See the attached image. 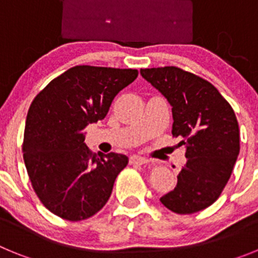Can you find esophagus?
Returning <instances> with one entry per match:
<instances>
[{
  "instance_id": "1",
  "label": "esophagus",
  "mask_w": 258,
  "mask_h": 258,
  "mask_svg": "<svg viewBox=\"0 0 258 258\" xmlns=\"http://www.w3.org/2000/svg\"><path fill=\"white\" fill-rule=\"evenodd\" d=\"M149 161V159H146V157L143 156H138V155H133V156H131V159H129V163L133 164V165H143V164H147Z\"/></svg>"
}]
</instances>
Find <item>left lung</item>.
Returning <instances> with one entry per match:
<instances>
[{
  "instance_id": "left-lung-1",
  "label": "left lung",
  "mask_w": 258,
  "mask_h": 258,
  "mask_svg": "<svg viewBox=\"0 0 258 258\" xmlns=\"http://www.w3.org/2000/svg\"><path fill=\"white\" fill-rule=\"evenodd\" d=\"M172 106L173 137L186 145V164L174 190L160 198L168 209L191 214L220 198L239 155L235 112L211 83L178 67L141 70Z\"/></svg>"
}]
</instances>
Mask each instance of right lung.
I'll use <instances>...</instances> for the list:
<instances>
[{
	"instance_id": "right-lung-1",
	"label": "right lung",
	"mask_w": 258,
	"mask_h": 258,
	"mask_svg": "<svg viewBox=\"0 0 258 258\" xmlns=\"http://www.w3.org/2000/svg\"><path fill=\"white\" fill-rule=\"evenodd\" d=\"M138 76L137 70L76 66L51 80L32 102L23 157L32 187L58 217L83 221L108 202L127 157L93 155L84 129L103 120L113 98Z\"/></svg>"
}]
</instances>
